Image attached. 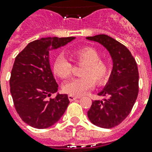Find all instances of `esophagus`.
I'll list each match as a JSON object with an SVG mask.
<instances>
[{
	"instance_id": "obj_1",
	"label": "esophagus",
	"mask_w": 152,
	"mask_h": 152,
	"mask_svg": "<svg viewBox=\"0 0 152 152\" xmlns=\"http://www.w3.org/2000/svg\"><path fill=\"white\" fill-rule=\"evenodd\" d=\"M79 98H80V96H73V95H68V99H69V101H70V102H73L74 100H76V99H79Z\"/></svg>"
}]
</instances>
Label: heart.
Returning a JSON list of instances; mask_svg holds the SVG:
<instances>
[{"label": "heart", "instance_id": "heart-1", "mask_svg": "<svg viewBox=\"0 0 152 152\" xmlns=\"http://www.w3.org/2000/svg\"><path fill=\"white\" fill-rule=\"evenodd\" d=\"M71 57L76 64H85L81 71V78L72 79L65 83L63 90L65 93L81 96L96 85L105 84L110 76V67L105 61L101 59L96 50L90 47L76 48L71 51ZM53 72L56 76L66 79L72 72V64L63 55L56 57L53 63Z\"/></svg>", "mask_w": 152, "mask_h": 152}]
</instances>
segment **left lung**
<instances>
[{"mask_svg": "<svg viewBox=\"0 0 152 152\" xmlns=\"http://www.w3.org/2000/svg\"><path fill=\"white\" fill-rule=\"evenodd\" d=\"M103 45L110 54L113 66L108 84L93 101L88 117L99 127L113 128L129 115L139 93V71L134 58L124 45L110 36L98 34L86 38Z\"/></svg>", "mask_w": 152, "mask_h": 152, "instance_id": "8db88e82", "label": "left lung"}]
</instances>
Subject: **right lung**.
Segmentation results:
<instances>
[{"instance_id":"1","label":"right lung","mask_w":152,"mask_h":152,"mask_svg":"<svg viewBox=\"0 0 152 152\" xmlns=\"http://www.w3.org/2000/svg\"><path fill=\"white\" fill-rule=\"evenodd\" d=\"M74 39L42 38L30 42L15 58L10 79V93L17 113L32 127H50L59 121L68 106L67 94L48 99L59 87L50 69L49 51Z\"/></svg>"}]
</instances>
